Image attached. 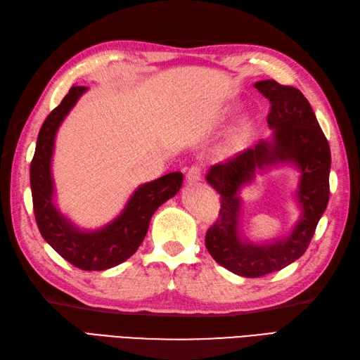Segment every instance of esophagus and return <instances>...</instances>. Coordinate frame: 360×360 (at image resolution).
<instances>
[{"instance_id": "1", "label": "esophagus", "mask_w": 360, "mask_h": 360, "mask_svg": "<svg viewBox=\"0 0 360 360\" xmlns=\"http://www.w3.org/2000/svg\"><path fill=\"white\" fill-rule=\"evenodd\" d=\"M201 177H203V168H201V166H198V165L191 166L188 174H186L188 183H197V181L201 180Z\"/></svg>"}]
</instances>
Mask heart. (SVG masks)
Returning <instances> with one entry per match:
<instances>
[{"label":"heart","mask_w":360,"mask_h":360,"mask_svg":"<svg viewBox=\"0 0 360 360\" xmlns=\"http://www.w3.org/2000/svg\"><path fill=\"white\" fill-rule=\"evenodd\" d=\"M243 137H244V129H240L233 137V145H240L243 142Z\"/></svg>","instance_id":"heart-1"}]
</instances>
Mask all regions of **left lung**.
Instances as JSON below:
<instances>
[{
	"label": "left lung",
	"mask_w": 360,
	"mask_h": 360,
	"mask_svg": "<svg viewBox=\"0 0 360 360\" xmlns=\"http://www.w3.org/2000/svg\"><path fill=\"white\" fill-rule=\"evenodd\" d=\"M255 89L269 99L271 108L267 124L274 129L270 140H259L255 148L235 159L214 165L206 180L221 197L217 221L206 232V248L218 264L246 278H259L278 271L301 258L330 197L331 154L309 101L295 86L274 79L259 81ZM290 162L300 171L297 196L302 217L291 235L267 245L244 242L238 231L239 189L255 178L258 169Z\"/></svg>",
	"instance_id": "1"
}]
</instances>
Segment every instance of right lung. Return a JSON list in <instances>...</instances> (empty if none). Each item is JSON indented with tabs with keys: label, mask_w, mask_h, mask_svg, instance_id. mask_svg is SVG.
Returning <instances> with one entry per match:
<instances>
[{
	"label": "right lung",
	"mask_w": 360,
	"mask_h": 360,
	"mask_svg": "<svg viewBox=\"0 0 360 360\" xmlns=\"http://www.w3.org/2000/svg\"><path fill=\"white\" fill-rule=\"evenodd\" d=\"M85 91L86 86L73 85L63 102L44 120L30 163V188L33 212L42 238L75 267L101 271L134 255L148 232L153 214L180 191L183 174L169 172L140 185L124 210L101 229L82 231L67 220L53 203L51 157L58 128Z\"/></svg>",
	"instance_id": "obj_1"
}]
</instances>
